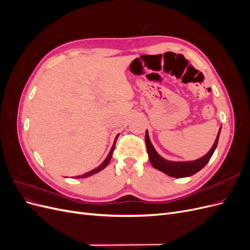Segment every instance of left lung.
<instances>
[{
	"label": "left lung",
	"mask_w": 250,
	"mask_h": 250,
	"mask_svg": "<svg viewBox=\"0 0 250 250\" xmlns=\"http://www.w3.org/2000/svg\"><path fill=\"white\" fill-rule=\"evenodd\" d=\"M220 130H221V128L219 129V132H218V135H217L213 147L210 148V150L206 155L199 158V160H196L193 162H177V163L165 160V158H163L160 154H158L155 151L154 147L152 146V144H151V142H150L148 131H146L145 142H146L147 151H148V155H149V161L155 169L160 170L172 177L183 178V177L194 175L195 173L199 172L203 167H206V165L210 160V157H211V155H213L214 151L218 145Z\"/></svg>",
	"instance_id": "obj_1"
}]
</instances>
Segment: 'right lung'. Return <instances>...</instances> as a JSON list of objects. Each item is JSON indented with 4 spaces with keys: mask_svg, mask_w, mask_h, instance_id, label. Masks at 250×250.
Returning a JSON list of instances; mask_svg holds the SVG:
<instances>
[{
    "mask_svg": "<svg viewBox=\"0 0 250 250\" xmlns=\"http://www.w3.org/2000/svg\"><path fill=\"white\" fill-rule=\"evenodd\" d=\"M118 137H119V134L117 135L116 137V140H115V143H113V145H112V147H111V150L109 151V153H108V155H107V157L105 158V161L99 166V167H97L96 169H94V170H92V171H89V172H87V173H85V174H83V175H79V176H77V178H85V177H88V176H90V175H93V174H95V173H97V172H99V171H101V170H103L105 167H106V166L108 165V163L110 162V160H111V156H112V152H113V149H115V145H116V141H117V139H118Z\"/></svg>",
    "mask_w": 250,
    "mask_h": 250,
    "instance_id": "1",
    "label": "right lung"
}]
</instances>
